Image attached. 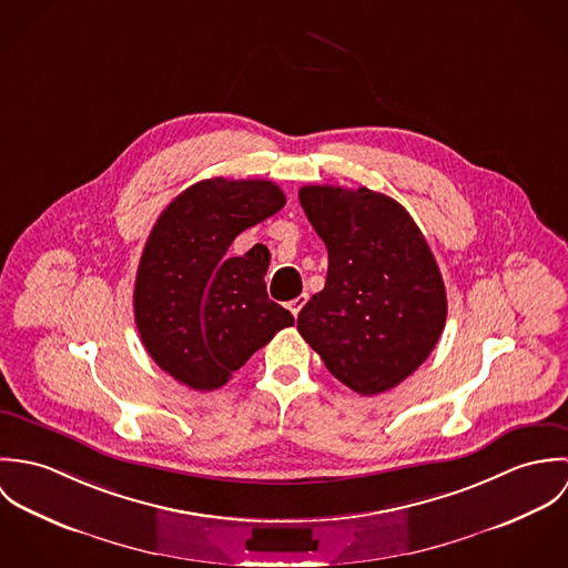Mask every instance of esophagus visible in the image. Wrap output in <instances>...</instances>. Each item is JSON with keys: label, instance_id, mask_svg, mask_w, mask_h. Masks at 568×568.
I'll list each match as a JSON object with an SVG mask.
<instances>
[{"label": "esophagus", "instance_id": "1", "mask_svg": "<svg viewBox=\"0 0 568 568\" xmlns=\"http://www.w3.org/2000/svg\"><path fill=\"white\" fill-rule=\"evenodd\" d=\"M304 304H306V295H300L297 300H293V302H288V311L293 313V317H297L300 313H302V308H304Z\"/></svg>", "mask_w": 568, "mask_h": 568}]
</instances>
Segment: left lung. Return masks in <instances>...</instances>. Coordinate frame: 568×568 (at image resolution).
<instances>
[{"mask_svg": "<svg viewBox=\"0 0 568 568\" xmlns=\"http://www.w3.org/2000/svg\"><path fill=\"white\" fill-rule=\"evenodd\" d=\"M300 203L327 248L324 291L297 329L327 372L361 396L400 385L446 324V288L405 207L381 192L304 185Z\"/></svg>", "mask_w": 568, "mask_h": 568, "instance_id": "1", "label": "left lung"}]
</instances>
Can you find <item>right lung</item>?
<instances>
[{"instance_id":"right-lung-1","label":"right lung","mask_w":568,"mask_h":568,"mask_svg":"<svg viewBox=\"0 0 568 568\" xmlns=\"http://www.w3.org/2000/svg\"><path fill=\"white\" fill-rule=\"evenodd\" d=\"M284 203L273 181L216 176L183 190L158 219L138 266L135 324L153 361L185 387H223L275 332L295 324L266 295L268 248L227 253Z\"/></svg>"}]
</instances>
